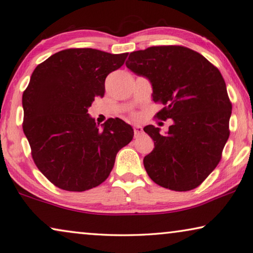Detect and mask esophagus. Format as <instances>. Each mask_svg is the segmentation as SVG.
Here are the masks:
<instances>
[{
    "label": "esophagus",
    "mask_w": 253,
    "mask_h": 253,
    "mask_svg": "<svg viewBox=\"0 0 253 253\" xmlns=\"http://www.w3.org/2000/svg\"><path fill=\"white\" fill-rule=\"evenodd\" d=\"M133 130H134V137H139L143 133V128L140 126H133Z\"/></svg>",
    "instance_id": "34e87169"
}]
</instances>
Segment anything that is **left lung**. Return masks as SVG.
Instances as JSON below:
<instances>
[{"label":"left lung","instance_id":"left-lung-1","mask_svg":"<svg viewBox=\"0 0 253 253\" xmlns=\"http://www.w3.org/2000/svg\"><path fill=\"white\" fill-rule=\"evenodd\" d=\"M126 65L150 80L152 99L165 106L156 117L173 121L164 135L160 127H144L154 141L143 160L146 173L162 187L196 188L216 169L229 137L232 107L220 71L183 46L133 51Z\"/></svg>","mask_w":253,"mask_h":253}]
</instances>
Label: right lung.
<instances>
[{
	"label": "right lung",
	"instance_id": "obj_1",
	"mask_svg": "<svg viewBox=\"0 0 253 253\" xmlns=\"http://www.w3.org/2000/svg\"><path fill=\"white\" fill-rule=\"evenodd\" d=\"M127 52L92 48L56 52L33 71L23 93V131L36 166L57 187L84 192L103 183L119 151L134 132L119 118L99 126L88 113L103 97L107 76L125 64Z\"/></svg>",
	"mask_w": 253,
	"mask_h": 253
}]
</instances>
